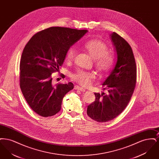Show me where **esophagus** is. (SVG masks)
I'll list each match as a JSON object with an SVG mask.
<instances>
[{"mask_svg": "<svg viewBox=\"0 0 159 159\" xmlns=\"http://www.w3.org/2000/svg\"><path fill=\"white\" fill-rule=\"evenodd\" d=\"M75 89H76V90H79V91H85V89L83 88H82V87H80V86H77L76 85L75 86Z\"/></svg>", "mask_w": 159, "mask_h": 159, "instance_id": "1", "label": "esophagus"}]
</instances>
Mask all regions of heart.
I'll use <instances>...</instances> for the list:
<instances>
[{"mask_svg":"<svg viewBox=\"0 0 159 159\" xmlns=\"http://www.w3.org/2000/svg\"><path fill=\"white\" fill-rule=\"evenodd\" d=\"M84 48L95 59V64L99 70L103 73H108L113 67L114 62L113 55L109 52V48L105 42L99 39H92L84 44ZM76 53L75 46L69 47L66 53V60L70 62L73 60ZM71 79L76 82L88 86L96 78L93 71H87L78 69L71 74Z\"/></svg>","mask_w":159,"mask_h":159,"instance_id":"1","label":"heart"}]
</instances>
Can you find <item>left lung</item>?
<instances>
[{
    "instance_id": "obj_1",
    "label": "left lung",
    "mask_w": 159,
    "mask_h": 159,
    "mask_svg": "<svg viewBox=\"0 0 159 159\" xmlns=\"http://www.w3.org/2000/svg\"><path fill=\"white\" fill-rule=\"evenodd\" d=\"M117 52V61L110 75L102 83L107 93H95V100L88 106L87 114L98 122H107L125 109L135 90L136 66L132 48L113 32L111 35Z\"/></svg>"
}]
</instances>
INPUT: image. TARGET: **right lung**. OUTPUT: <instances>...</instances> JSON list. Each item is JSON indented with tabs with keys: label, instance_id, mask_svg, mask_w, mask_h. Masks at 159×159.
<instances>
[{
	"label": "right lung",
	"instance_id": "1",
	"mask_svg": "<svg viewBox=\"0 0 159 159\" xmlns=\"http://www.w3.org/2000/svg\"><path fill=\"white\" fill-rule=\"evenodd\" d=\"M86 32L52 27L34 34L25 46L20 64V86L27 104L39 116L58 113L64 97L73 89L71 82L53 84L52 73L62 66L68 48Z\"/></svg>",
	"mask_w": 159,
	"mask_h": 159
}]
</instances>
